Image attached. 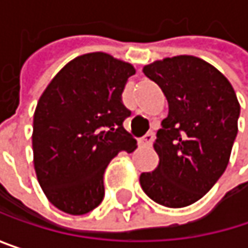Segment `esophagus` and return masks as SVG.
<instances>
[{"label":"esophagus","mask_w":248,"mask_h":248,"mask_svg":"<svg viewBox=\"0 0 248 248\" xmlns=\"http://www.w3.org/2000/svg\"><path fill=\"white\" fill-rule=\"evenodd\" d=\"M152 142H154V133H152V132H148V133L140 139V143H142V145H146V146L152 145Z\"/></svg>","instance_id":"esophagus-1"}]
</instances>
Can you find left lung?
<instances>
[{
	"mask_svg": "<svg viewBox=\"0 0 248 248\" xmlns=\"http://www.w3.org/2000/svg\"><path fill=\"white\" fill-rule=\"evenodd\" d=\"M168 100L154 148L159 165L140 173L155 202L182 208L202 198L223 175L238 132L240 103L230 81L210 63L176 56L143 67Z\"/></svg>",
	"mask_w": 248,
	"mask_h": 248,
	"instance_id": "8db88e82",
	"label": "left lung"
}]
</instances>
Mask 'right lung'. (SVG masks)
Masks as SVG:
<instances>
[{
	"instance_id": "right-lung-1",
	"label": "right lung",
	"mask_w": 248,
	"mask_h": 248,
	"mask_svg": "<svg viewBox=\"0 0 248 248\" xmlns=\"http://www.w3.org/2000/svg\"><path fill=\"white\" fill-rule=\"evenodd\" d=\"M132 64L106 53L67 63L43 92L32 122L34 170L48 201L72 216L94 210L105 197L103 173L136 140L124 130L130 110L122 92Z\"/></svg>"
}]
</instances>
